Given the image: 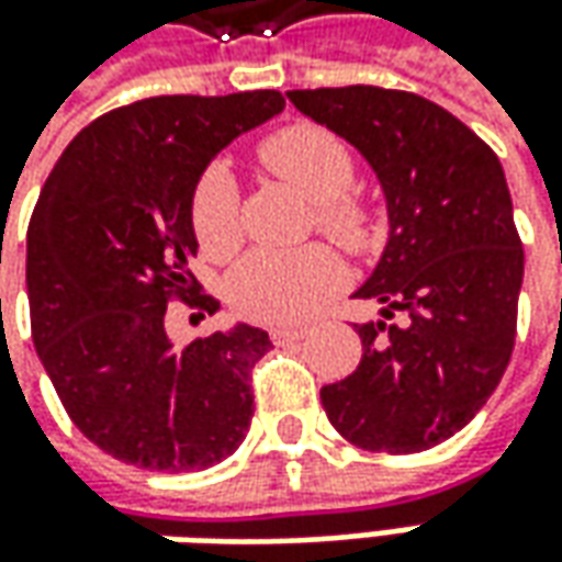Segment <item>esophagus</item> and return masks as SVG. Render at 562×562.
<instances>
[{
    "label": "esophagus",
    "instance_id": "1",
    "mask_svg": "<svg viewBox=\"0 0 562 562\" xmlns=\"http://www.w3.org/2000/svg\"><path fill=\"white\" fill-rule=\"evenodd\" d=\"M307 336V326H270V339L282 345V341H295Z\"/></svg>",
    "mask_w": 562,
    "mask_h": 562
}]
</instances>
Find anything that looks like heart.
I'll use <instances>...</instances> for the list:
<instances>
[{
    "mask_svg": "<svg viewBox=\"0 0 562 562\" xmlns=\"http://www.w3.org/2000/svg\"><path fill=\"white\" fill-rule=\"evenodd\" d=\"M261 161L280 180L314 202L317 226L363 255L379 243L373 207L351 189L355 158L339 136L314 124H292L270 133L258 148ZM189 221L195 243L207 258L226 261L243 245V192L226 165L199 173L189 195ZM345 285V261L333 245L258 248L229 277V301L258 323H295L311 317L319 304Z\"/></svg>",
    "mask_w": 562,
    "mask_h": 562,
    "instance_id": "1",
    "label": "heart"
}]
</instances>
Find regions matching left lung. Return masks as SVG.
<instances>
[{"mask_svg":"<svg viewBox=\"0 0 562 562\" xmlns=\"http://www.w3.org/2000/svg\"><path fill=\"white\" fill-rule=\"evenodd\" d=\"M289 99L370 161L392 226L355 292L382 301L385 319L358 326L363 358L319 389L323 411L363 451L436 448L485 407L516 341L526 255L504 167L470 126L416 92L292 89Z\"/></svg>","mask_w":562,"mask_h":562,"instance_id":"obj_1","label":"left lung"}]
</instances>
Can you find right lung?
Wrapping results in <instances>:
<instances>
[{
    "instance_id": "add662e5",
    "label": "right lung",
    "mask_w": 562,
    "mask_h": 562,
    "mask_svg": "<svg viewBox=\"0 0 562 562\" xmlns=\"http://www.w3.org/2000/svg\"><path fill=\"white\" fill-rule=\"evenodd\" d=\"M282 108L277 89L114 108L74 136L33 207L36 355L70 423L139 470H207L251 426V370L270 336L243 323L173 345L167 326L170 301L195 319L221 307L189 270L192 186L223 146Z\"/></svg>"
}]
</instances>
